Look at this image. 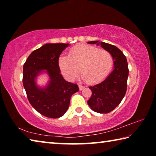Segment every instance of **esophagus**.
<instances>
[{"label": "esophagus", "instance_id": "obj_1", "mask_svg": "<svg viewBox=\"0 0 156 156\" xmlns=\"http://www.w3.org/2000/svg\"><path fill=\"white\" fill-rule=\"evenodd\" d=\"M84 88V86L82 85V84H80V85H79V89H80V90H83Z\"/></svg>", "mask_w": 156, "mask_h": 156}]
</instances>
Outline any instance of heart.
Masks as SVG:
<instances>
[{
    "mask_svg": "<svg viewBox=\"0 0 156 156\" xmlns=\"http://www.w3.org/2000/svg\"><path fill=\"white\" fill-rule=\"evenodd\" d=\"M113 56L106 49H100L88 44H80L69 51L68 56L59 58L60 71L70 80L79 72L88 83H96L105 78L112 69Z\"/></svg>",
    "mask_w": 156,
    "mask_h": 156,
    "instance_id": "heart-1",
    "label": "heart"
}]
</instances>
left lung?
<instances>
[{
  "instance_id": "obj_1",
  "label": "left lung",
  "mask_w": 156,
  "mask_h": 156,
  "mask_svg": "<svg viewBox=\"0 0 156 156\" xmlns=\"http://www.w3.org/2000/svg\"><path fill=\"white\" fill-rule=\"evenodd\" d=\"M88 43L100 45L113 56V71L101 83L89 87L92 94L87 101L89 106L94 112L108 113L120 103L126 94L129 76L127 60L122 51L113 44L98 41Z\"/></svg>"
}]
</instances>
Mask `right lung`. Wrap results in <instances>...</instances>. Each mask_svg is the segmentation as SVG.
<instances>
[{"mask_svg": "<svg viewBox=\"0 0 156 156\" xmlns=\"http://www.w3.org/2000/svg\"><path fill=\"white\" fill-rule=\"evenodd\" d=\"M69 44L48 43L34 50L23 65V83L29 102L41 114L49 118L62 116L69 106L70 98L79 91L77 84L64 80L58 59ZM47 69L50 82L45 89L35 85L34 79L41 70Z\"/></svg>", "mask_w": 156, "mask_h": 156, "instance_id": "obj_1", "label": "right lung"}]
</instances>
